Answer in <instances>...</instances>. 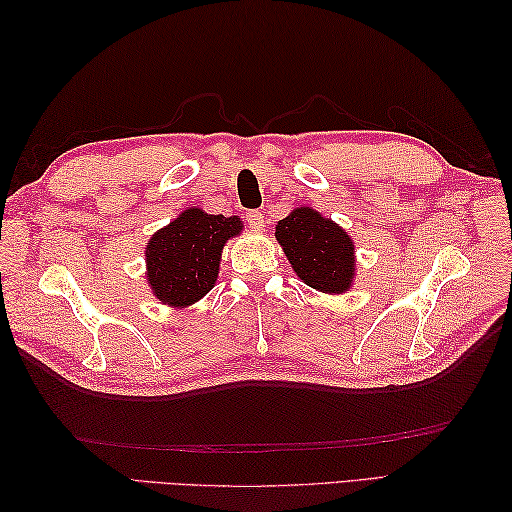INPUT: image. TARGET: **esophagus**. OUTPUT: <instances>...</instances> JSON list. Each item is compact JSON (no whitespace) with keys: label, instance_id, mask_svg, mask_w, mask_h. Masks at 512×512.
Here are the masks:
<instances>
[{"label":"esophagus","instance_id":"34e87169","mask_svg":"<svg viewBox=\"0 0 512 512\" xmlns=\"http://www.w3.org/2000/svg\"><path fill=\"white\" fill-rule=\"evenodd\" d=\"M246 222L253 226V228H262L264 226V213L262 211H257V209H253V211H246Z\"/></svg>","mask_w":512,"mask_h":512}]
</instances>
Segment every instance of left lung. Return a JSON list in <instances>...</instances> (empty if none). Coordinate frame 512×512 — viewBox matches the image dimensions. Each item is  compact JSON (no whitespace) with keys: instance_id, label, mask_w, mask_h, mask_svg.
I'll return each instance as SVG.
<instances>
[{"instance_id":"8db88e82","label":"left lung","mask_w":512,"mask_h":512,"mask_svg":"<svg viewBox=\"0 0 512 512\" xmlns=\"http://www.w3.org/2000/svg\"><path fill=\"white\" fill-rule=\"evenodd\" d=\"M295 273L323 292H343L354 277V246L341 226L301 206L275 226Z\"/></svg>"}]
</instances>
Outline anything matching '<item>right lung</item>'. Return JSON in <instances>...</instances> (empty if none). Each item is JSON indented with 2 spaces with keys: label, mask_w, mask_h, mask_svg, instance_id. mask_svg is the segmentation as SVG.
Wrapping results in <instances>:
<instances>
[{
  "label": "right lung",
  "mask_w": 512,
  "mask_h": 512,
  "mask_svg": "<svg viewBox=\"0 0 512 512\" xmlns=\"http://www.w3.org/2000/svg\"><path fill=\"white\" fill-rule=\"evenodd\" d=\"M242 231L239 217L187 209L162 228L147 246V279L156 297L169 306H189L209 292L220 270L228 237Z\"/></svg>",
  "instance_id": "right-lung-1"
}]
</instances>
